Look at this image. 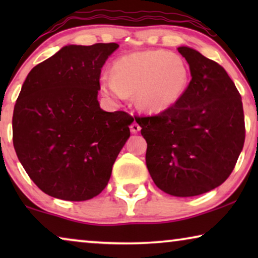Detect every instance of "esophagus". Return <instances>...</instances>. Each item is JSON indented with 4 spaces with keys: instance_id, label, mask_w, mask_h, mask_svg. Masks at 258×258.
Here are the masks:
<instances>
[{
    "instance_id": "34e87169",
    "label": "esophagus",
    "mask_w": 258,
    "mask_h": 258,
    "mask_svg": "<svg viewBox=\"0 0 258 258\" xmlns=\"http://www.w3.org/2000/svg\"><path fill=\"white\" fill-rule=\"evenodd\" d=\"M130 130H132V133H134V134H137L141 130V126L137 124L136 122H134L132 125H130Z\"/></svg>"
}]
</instances>
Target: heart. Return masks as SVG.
I'll use <instances>...</instances> for the list:
<instances>
[{"instance_id": "1", "label": "heart", "mask_w": 258, "mask_h": 258, "mask_svg": "<svg viewBox=\"0 0 258 258\" xmlns=\"http://www.w3.org/2000/svg\"><path fill=\"white\" fill-rule=\"evenodd\" d=\"M190 83V70L181 56L163 50L133 52L117 58L112 75L101 76L102 90L114 100L135 94L137 107L160 114L174 107Z\"/></svg>"}]
</instances>
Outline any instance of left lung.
Instances as JSON below:
<instances>
[{
    "mask_svg": "<svg viewBox=\"0 0 258 258\" xmlns=\"http://www.w3.org/2000/svg\"><path fill=\"white\" fill-rule=\"evenodd\" d=\"M177 50L191 74L185 94L168 110L135 119L157 188L191 197L217 188L234 170L244 144V114L241 95L223 67L192 48Z\"/></svg>",
    "mask_w": 258,
    "mask_h": 258,
    "instance_id": "left-lung-1",
    "label": "left lung"
}]
</instances>
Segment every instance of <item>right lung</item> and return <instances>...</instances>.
<instances>
[{
  "instance_id": "1",
  "label": "right lung",
  "mask_w": 258,
  "mask_h": 258,
  "mask_svg": "<svg viewBox=\"0 0 258 258\" xmlns=\"http://www.w3.org/2000/svg\"><path fill=\"white\" fill-rule=\"evenodd\" d=\"M117 43L69 44L34 67L17 97L13 143L24 170L49 196L87 201L111 176L134 118L102 110L101 69Z\"/></svg>"
}]
</instances>
